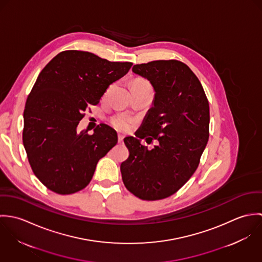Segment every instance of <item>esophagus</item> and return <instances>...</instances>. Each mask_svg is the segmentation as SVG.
<instances>
[{"mask_svg":"<svg viewBox=\"0 0 262 262\" xmlns=\"http://www.w3.org/2000/svg\"><path fill=\"white\" fill-rule=\"evenodd\" d=\"M123 138H124V136H123L122 134H118V142H119V143L123 142Z\"/></svg>","mask_w":262,"mask_h":262,"instance_id":"1","label":"esophagus"}]
</instances>
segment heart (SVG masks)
Here are the masks:
<instances>
[{
    "label": "heart",
    "instance_id": "obj_1",
    "mask_svg": "<svg viewBox=\"0 0 262 262\" xmlns=\"http://www.w3.org/2000/svg\"><path fill=\"white\" fill-rule=\"evenodd\" d=\"M132 85H145V86H149L148 82H146L145 80L140 79V78L134 79L132 81ZM113 124H114V126L116 128H118L120 130H126V129H129L131 127L132 121H131V119L129 117L120 115V116H117V117H115L113 119Z\"/></svg>",
    "mask_w": 262,
    "mask_h": 262
}]
</instances>
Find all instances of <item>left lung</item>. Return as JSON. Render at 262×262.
<instances>
[{
	"instance_id": "left-lung-1",
	"label": "left lung",
	"mask_w": 262,
	"mask_h": 262,
	"mask_svg": "<svg viewBox=\"0 0 262 262\" xmlns=\"http://www.w3.org/2000/svg\"><path fill=\"white\" fill-rule=\"evenodd\" d=\"M132 72L147 79L155 94L136 137L124 138L130 154L120 166L122 180L137 198L161 200L183 187L200 163L209 140V103L198 77L181 61L135 64ZM142 139L158 144L148 150Z\"/></svg>"
}]
</instances>
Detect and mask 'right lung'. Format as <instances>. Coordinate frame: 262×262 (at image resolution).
Here are the masks:
<instances>
[{
    "instance_id": "1",
    "label": "right lung",
    "mask_w": 262,
    "mask_h": 262,
    "mask_svg": "<svg viewBox=\"0 0 262 262\" xmlns=\"http://www.w3.org/2000/svg\"><path fill=\"white\" fill-rule=\"evenodd\" d=\"M132 64L69 50L39 74L25 105L23 144L34 174L47 188L71 194L86 187L98 161L117 144V132L106 124L92 135L77 132V125Z\"/></svg>"
}]
</instances>
